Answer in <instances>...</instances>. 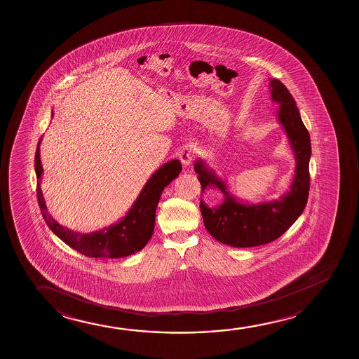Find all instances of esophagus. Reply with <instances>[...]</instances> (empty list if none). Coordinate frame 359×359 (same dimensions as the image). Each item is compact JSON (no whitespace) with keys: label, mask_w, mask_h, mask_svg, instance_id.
<instances>
[{"label":"esophagus","mask_w":359,"mask_h":359,"mask_svg":"<svg viewBox=\"0 0 359 359\" xmlns=\"http://www.w3.org/2000/svg\"><path fill=\"white\" fill-rule=\"evenodd\" d=\"M195 156H196V148L192 146H185L179 153V158L185 167H189L191 164Z\"/></svg>","instance_id":"obj_1"}]
</instances>
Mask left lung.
Masks as SVG:
<instances>
[{
	"label": "left lung",
	"instance_id": "left-lung-1",
	"mask_svg": "<svg viewBox=\"0 0 359 359\" xmlns=\"http://www.w3.org/2000/svg\"><path fill=\"white\" fill-rule=\"evenodd\" d=\"M269 88L272 102L280 104L276 116L285 128L294 152V177L290 191L278 200L249 203L231 194L226 182L205 161L197 159L194 165L202 194L208 187H215L224 195L221 205L215 207L207 206L201 198L200 208L205 226L215 239L234 248L264 245L280 238L303 213L309 196V133L302 121L294 98L285 84L272 79Z\"/></svg>",
	"mask_w": 359,
	"mask_h": 359
}]
</instances>
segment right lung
I'll list each match as a JSON object with an SVG mask.
<instances>
[{
    "instance_id": "1",
    "label": "right lung",
    "mask_w": 359,
    "mask_h": 359,
    "mask_svg": "<svg viewBox=\"0 0 359 359\" xmlns=\"http://www.w3.org/2000/svg\"><path fill=\"white\" fill-rule=\"evenodd\" d=\"M40 142L41 138L38 143L34 159L35 172L38 179L36 196L41 215L54 234L74 250L89 257L118 259L142 250L154 231L156 210L163 190L175 177H179L182 172V163L177 159H172L153 172L152 177L148 179L131 208L116 223L105 226L103 229L84 234L61 226L48 212L40 187L41 175L44 172L40 161Z\"/></svg>"
}]
</instances>
